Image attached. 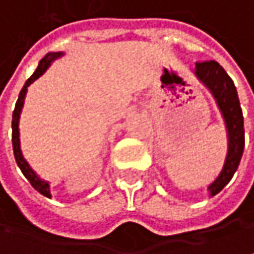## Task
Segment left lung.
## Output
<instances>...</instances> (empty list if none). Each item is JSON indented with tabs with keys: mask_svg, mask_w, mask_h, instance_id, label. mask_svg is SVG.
<instances>
[{
	"mask_svg": "<svg viewBox=\"0 0 254 254\" xmlns=\"http://www.w3.org/2000/svg\"><path fill=\"white\" fill-rule=\"evenodd\" d=\"M195 76L201 80L216 97L217 105L223 113L227 135H229V151L224 167L217 177V180L208 187L210 195L218 194L224 187L229 184L234 172L237 170L240 159L245 149V124H243V112L240 108V102L237 96L236 86L221 67L214 60L197 62L195 63Z\"/></svg>",
	"mask_w": 254,
	"mask_h": 254,
	"instance_id": "obj_1",
	"label": "left lung"
}]
</instances>
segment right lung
Segmentation results:
<instances>
[{
  "mask_svg": "<svg viewBox=\"0 0 254 254\" xmlns=\"http://www.w3.org/2000/svg\"><path fill=\"white\" fill-rule=\"evenodd\" d=\"M62 53H50L47 54L46 57H43L38 63V67L36 68V71L33 73V76L25 82V84L23 86L20 95H18V99H17V103H15V108H14V112H12V149H14V157H15V161H17V165L20 167V170L24 174V177L30 181V184L33 186L34 190H37L40 194L46 195V197H52L50 195V186L49 183L40 180L36 172L33 171L30 168V165L25 162V159L23 158V154H21V149H20V133H18V119H20V113H21V108L24 105V97H25V93H27V87L34 82L36 79H38L47 68L52 64V62L54 59L60 57Z\"/></svg>",
  "mask_w": 254,
  "mask_h": 254,
  "instance_id": "obj_1",
  "label": "right lung"
}]
</instances>
